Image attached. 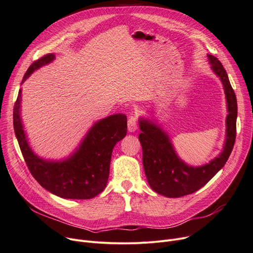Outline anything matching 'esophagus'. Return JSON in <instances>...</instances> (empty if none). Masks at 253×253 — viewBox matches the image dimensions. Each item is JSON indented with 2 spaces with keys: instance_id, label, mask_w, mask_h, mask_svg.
<instances>
[{
  "instance_id": "esophagus-1",
  "label": "esophagus",
  "mask_w": 253,
  "mask_h": 253,
  "mask_svg": "<svg viewBox=\"0 0 253 253\" xmlns=\"http://www.w3.org/2000/svg\"><path fill=\"white\" fill-rule=\"evenodd\" d=\"M127 129L130 133H134L137 130V117L136 116H130L127 122Z\"/></svg>"
}]
</instances>
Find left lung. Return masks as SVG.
Instances as JSON below:
<instances>
[{
	"instance_id": "obj_1",
	"label": "left lung",
	"mask_w": 253,
	"mask_h": 253,
	"mask_svg": "<svg viewBox=\"0 0 253 253\" xmlns=\"http://www.w3.org/2000/svg\"><path fill=\"white\" fill-rule=\"evenodd\" d=\"M207 56L212 72L222 83L228 113L223 148L217 156L202 166L188 165L178 155L172 138L158 120L145 115L139 117L144 172L149 186L167 198H180L199 190L222 169L234 147L238 113L236 94L221 63L211 54Z\"/></svg>"
}]
</instances>
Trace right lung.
Returning <instances> with one entry per match:
<instances>
[{"label": "right lung", "instance_id": "right-lung-1", "mask_svg": "<svg viewBox=\"0 0 253 253\" xmlns=\"http://www.w3.org/2000/svg\"><path fill=\"white\" fill-rule=\"evenodd\" d=\"M54 58L55 55L49 53L33 63L21 84ZM21 93L20 88L14 106L13 126L21 153L34 178L46 190L63 199L87 200L101 194L109 178L113 148L126 135V116L118 113L98 120L67 158L45 159L31 147L21 119Z\"/></svg>", "mask_w": 253, "mask_h": 253}]
</instances>
